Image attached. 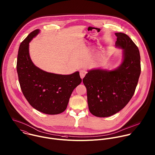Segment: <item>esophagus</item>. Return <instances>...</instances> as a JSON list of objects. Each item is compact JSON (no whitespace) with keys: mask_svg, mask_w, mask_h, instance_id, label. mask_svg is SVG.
I'll list each match as a JSON object with an SVG mask.
<instances>
[{"mask_svg":"<svg viewBox=\"0 0 155 155\" xmlns=\"http://www.w3.org/2000/svg\"><path fill=\"white\" fill-rule=\"evenodd\" d=\"M86 71H85V70H81L80 71V77L83 79L84 77V76H85V75L86 74Z\"/></svg>","mask_w":155,"mask_h":155,"instance_id":"esophagus-1","label":"esophagus"}]
</instances>
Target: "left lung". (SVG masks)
Returning a JSON list of instances; mask_svg holds the SVG:
<instances>
[{"instance_id":"8db88e82","label":"left lung","mask_w":155,"mask_h":155,"mask_svg":"<svg viewBox=\"0 0 155 155\" xmlns=\"http://www.w3.org/2000/svg\"><path fill=\"white\" fill-rule=\"evenodd\" d=\"M115 35L116 47L123 50L120 65L111 71H88L83 79L89 111L96 117H109L122 110L134 95L140 74L138 47L126 34Z\"/></svg>"}]
</instances>
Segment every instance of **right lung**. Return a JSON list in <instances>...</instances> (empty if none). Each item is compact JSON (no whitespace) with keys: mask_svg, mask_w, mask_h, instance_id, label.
I'll use <instances>...</instances> for the list:
<instances>
[{"mask_svg":"<svg viewBox=\"0 0 155 155\" xmlns=\"http://www.w3.org/2000/svg\"><path fill=\"white\" fill-rule=\"evenodd\" d=\"M39 31L34 30L20 44L16 67L19 81L33 108L46 114H58L66 110L72 92L82 80L78 71L71 75L56 74L33 64L29 55V42Z\"/></svg>","mask_w":155,"mask_h":155,"instance_id":"obj_1","label":"right lung"}]
</instances>
